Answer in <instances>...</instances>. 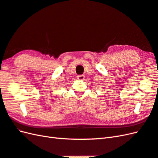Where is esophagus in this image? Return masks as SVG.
I'll return each instance as SVG.
<instances>
[{
    "label": "esophagus",
    "instance_id": "obj_1",
    "mask_svg": "<svg viewBox=\"0 0 158 158\" xmlns=\"http://www.w3.org/2000/svg\"><path fill=\"white\" fill-rule=\"evenodd\" d=\"M77 78H78V80H83L85 78V76L84 75H79L77 76Z\"/></svg>",
    "mask_w": 158,
    "mask_h": 158
}]
</instances>
